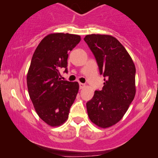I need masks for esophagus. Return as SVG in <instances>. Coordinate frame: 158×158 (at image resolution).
<instances>
[{
  "mask_svg": "<svg viewBox=\"0 0 158 158\" xmlns=\"http://www.w3.org/2000/svg\"><path fill=\"white\" fill-rule=\"evenodd\" d=\"M79 86H80V89H82V88H83L84 87H85V84L79 83Z\"/></svg>",
  "mask_w": 158,
  "mask_h": 158,
  "instance_id": "esophagus-1",
  "label": "esophagus"
}]
</instances>
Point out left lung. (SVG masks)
<instances>
[{
    "label": "left lung",
    "instance_id": "1",
    "mask_svg": "<svg viewBox=\"0 0 158 158\" xmlns=\"http://www.w3.org/2000/svg\"><path fill=\"white\" fill-rule=\"evenodd\" d=\"M84 41L105 81L102 90H96L86 103L88 114L93 123L107 128L122 119L135 98V66L126 49L114 36L89 34Z\"/></svg>",
    "mask_w": 158,
    "mask_h": 158
}]
</instances>
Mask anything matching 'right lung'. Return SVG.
Listing matches in <instances>:
<instances>
[{
    "mask_svg": "<svg viewBox=\"0 0 158 158\" xmlns=\"http://www.w3.org/2000/svg\"><path fill=\"white\" fill-rule=\"evenodd\" d=\"M80 41L75 34H49L32 57L27 79L29 94L39 116L52 127L67 120L78 92V83L62 81L59 70L64 68L68 73V52Z\"/></svg>",
    "mask_w": 158,
    "mask_h": 158,
    "instance_id": "add662e5",
    "label": "right lung"
}]
</instances>
